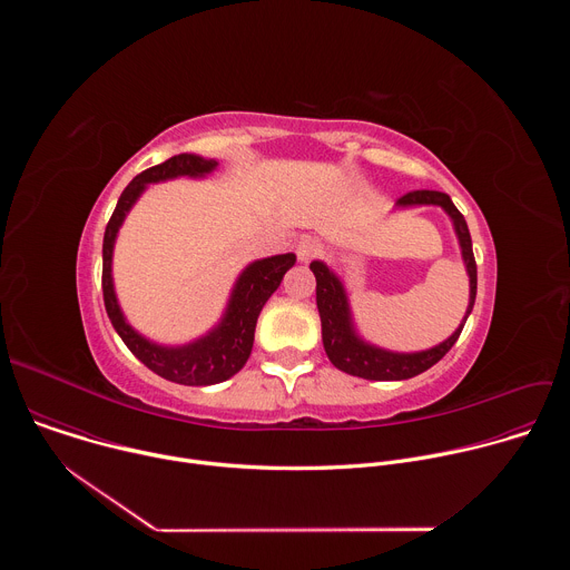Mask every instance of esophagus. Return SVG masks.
<instances>
[{"instance_id":"obj_1","label":"esophagus","mask_w":570,"mask_h":570,"mask_svg":"<svg viewBox=\"0 0 570 570\" xmlns=\"http://www.w3.org/2000/svg\"><path fill=\"white\" fill-rule=\"evenodd\" d=\"M297 259L302 262V264H308L311 259H315L317 255H320V243L315 240V238H311V236H306V238H302L299 243H297Z\"/></svg>"}]
</instances>
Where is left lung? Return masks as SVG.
<instances>
[{
  "label": "left lung",
  "mask_w": 570,
  "mask_h": 570,
  "mask_svg": "<svg viewBox=\"0 0 570 570\" xmlns=\"http://www.w3.org/2000/svg\"><path fill=\"white\" fill-rule=\"evenodd\" d=\"M396 205L399 207L440 205V207L446 209V214L451 216V220L455 225V234H458V240H460L466 273H469V306H466V315H464L460 327L455 330V334L451 338H446L444 343H440L438 347L426 350V352H417V354L385 352V350L372 347V345L363 343L361 338H356V334L352 330L350 306H347L343 284L338 282V277L327 266L320 264V262H313L311 271L315 275V302H317L320 322H322L324 352H327L330 361L338 370H343L352 376L370 379V381H401V379L417 376V374L426 372L429 367H433L460 338L464 322H466V317L473 308V302H475L478 271H475V259H473V250H471V234H469L464 216L458 212L453 200L442 191H411V194L401 196L396 200Z\"/></svg>",
  "instance_id": "1"
}]
</instances>
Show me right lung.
<instances>
[{
	"label": "right lung",
	"instance_id": "1",
	"mask_svg": "<svg viewBox=\"0 0 570 570\" xmlns=\"http://www.w3.org/2000/svg\"><path fill=\"white\" fill-rule=\"evenodd\" d=\"M216 167L214 159H205L198 155H174L167 161H161L157 167H150L141 171L132 183L124 189L119 196V203L106 225L104 236V302L112 327L126 343V347L155 374L161 379L183 383V385H212L220 383L229 376H234L246 361L250 358L253 343H255V327L257 317L268 302V297L277 291V286L284 279V273L295 264V255H277L262 262L250 264L246 271L240 273L225 317L218 327L185 347H159L155 343H148L141 338L130 324L126 322L117 297L112 288V248H115V236L132 207V203L139 198V194L146 189L148 183L178 178V176H205Z\"/></svg>",
	"mask_w": 570,
	"mask_h": 570
}]
</instances>
